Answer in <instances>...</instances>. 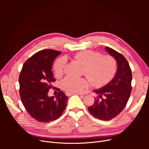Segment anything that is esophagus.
Returning <instances> with one entry per match:
<instances>
[{
	"mask_svg": "<svg viewBox=\"0 0 149 149\" xmlns=\"http://www.w3.org/2000/svg\"><path fill=\"white\" fill-rule=\"evenodd\" d=\"M74 94H75V93H70V92H66V93H65V94H66L67 96H70L71 95ZM76 94H78V95H82L81 94H78V93H76Z\"/></svg>",
	"mask_w": 149,
	"mask_h": 149,
	"instance_id": "obj_1",
	"label": "esophagus"
}]
</instances>
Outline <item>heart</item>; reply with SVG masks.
I'll list each match as a JSON object with an SVG mask.
<instances>
[{
  "mask_svg": "<svg viewBox=\"0 0 149 149\" xmlns=\"http://www.w3.org/2000/svg\"><path fill=\"white\" fill-rule=\"evenodd\" d=\"M78 62L84 67V74L86 75L94 86L100 87L109 82L114 77L117 71V62L111 56H102L101 54L92 51L78 52L74 56ZM66 59H58L54 65V71L56 77H61L64 71ZM90 85L86 78L66 77L61 82L63 89L70 92L81 93Z\"/></svg>",
  "mask_w": 149,
  "mask_h": 149,
  "instance_id": "1",
  "label": "heart"
}]
</instances>
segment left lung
I'll list each match as a JSON object with an SVG mask.
<instances>
[{"label": "left lung", "instance_id": "1", "mask_svg": "<svg viewBox=\"0 0 149 149\" xmlns=\"http://www.w3.org/2000/svg\"><path fill=\"white\" fill-rule=\"evenodd\" d=\"M105 49L116 59L117 71L108 84L93 91L102 100L95 99L94 104L88 109L95 118L108 121L118 115L128 102L132 88V74L129 62L121 54L107 47Z\"/></svg>", "mask_w": 149, "mask_h": 149}]
</instances>
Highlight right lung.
Listing matches in <instances>:
<instances>
[{
    "label": "right lung",
    "mask_w": 149,
    "mask_h": 149,
    "mask_svg": "<svg viewBox=\"0 0 149 149\" xmlns=\"http://www.w3.org/2000/svg\"><path fill=\"white\" fill-rule=\"evenodd\" d=\"M58 51L44 49L33 55L24 64L19 75L20 96L26 110L34 119L49 122L58 118L67 106L68 97L63 91L49 97L56 79L51 71Z\"/></svg>",
    "instance_id": "obj_1"
}]
</instances>
